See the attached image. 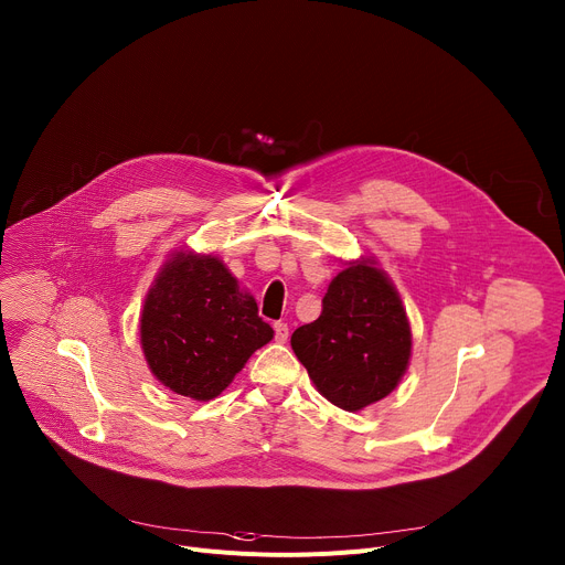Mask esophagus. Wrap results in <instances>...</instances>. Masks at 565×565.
Instances as JSON below:
<instances>
[{
	"instance_id": "esophagus-1",
	"label": "esophagus",
	"mask_w": 565,
	"mask_h": 565,
	"mask_svg": "<svg viewBox=\"0 0 565 565\" xmlns=\"http://www.w3.org/2000/svg\"><path fill=\"white\" fill-rule=\"evenodd\" d=\"M275 340L286 342L288 340V324L286 322H275Z\"/></svg>"
}]
</instances>
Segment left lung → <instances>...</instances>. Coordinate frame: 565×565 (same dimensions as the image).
Segmentation results:
<instances>
[{"label":"left lung","instance_id":"obj_1","mask_svg":"<svg viewBox=\"0 0 565 565\" xmlns=\"http://www.w3.org/2000/svg\"><path fill=\"white\" fill-rule=\"evenodd\" d=\"M290 344L318 392L355 413L396 387L413 335L392 281L365 259L329 284L320 318L295 329Z\"/></svg>","mask_w":565,"mask_h":565}]
</instances>
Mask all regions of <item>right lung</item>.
Masks as SVG:
<instances>
[{"label": "right lung", "instance_id": "right-lung-1", "mask_svg": "<svg viewBox=\"0 0 565 565\" xmlns=\"http://www.w3.org/2000/svg\"><path fill=\"white\" fill-rule=\"evenodd\" d=\"M273 333L223 262L193 252L164 266L141 311L150 372L193 401L218 396Z\"/></svg>", "mask_w": 565, "mask_h": 565}]
</instances>
